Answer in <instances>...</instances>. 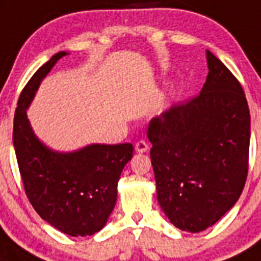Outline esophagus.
<instances>
[{"mask_svg": "<svg viewBox=\"0 0 261 261\" xmlns=\"http://www.w3.org/2000/svg\"><path fill=\"white\" fill-rule=\"evenodd\" d=\"M135 148H136V152H139V153H145L149 150V145L145 140H140V141L136 142Z\"/></svg>", "mask_w": 261, "mask_h": 261, "instance_id": "esophagus-1", "label": "esophagus"}]
</instances>
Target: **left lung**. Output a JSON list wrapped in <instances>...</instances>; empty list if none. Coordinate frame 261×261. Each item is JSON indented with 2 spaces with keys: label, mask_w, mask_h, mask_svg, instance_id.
Returning a JSON list of instances; mask_svg holds the SVG:
<instances>
[{
  "label": "left lung",
  "mask_w": 261,
  "mask_h": 261,
  "mask_svg": "<svg viewBox=\"0 0 261 261\" xmlns=\"http://www.w3.org/2000/svg\"><path fill=\"white\" fill-rule=\"evenodd\" d=\"M198 96L150 120L158 203L177 228L200 232L237 203L248 173L251 117L239 80L206 50Z\"/></svg>",
  "instance_id": "obj_1"
}]
</instances>
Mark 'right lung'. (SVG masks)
I'll list each match as a JSON object with an SVG mask.
<instances>
[{"instance_id": "right-lung-1", "label": "right lung", "mask_w": 261, "mask_h": 261, "mask_svg": "<svg viewBox=\"0 0 261 261\" xmlns=\"http://www.w3.org/2000/svg\"><path fill=\"white\" fill-rule=\"evenodd\" d=\"M61 51L31 76L19 95L13 142L24 193L39 217L70 237L100 231L112 213L117 182L133 155L132 144H92L76 152L58 153L43 145L29 122L26 109L38 87L61 58Z\"/></svg>"}]
</instances>
